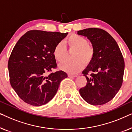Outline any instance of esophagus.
I'll return each instance as SVG.
<instances>
[{
  "instance_id": "esophagus-1",
  "label": "esophagus",
  "mask_w": 132,
  "mask_h": 132,
  "mask_svg": "<svg viewBox=\"0 0 132 132\" xmlns=\"http://www.w3.org/2000/svg\"><path fill=\"white\" fill-rule=\"evenodd\" d=\"M68 76L69 77H77V75H70V74H69V75H68Z\"/></svg>"
}]
</instances>
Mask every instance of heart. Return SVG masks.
<instances>
[{
	"mask_svg": "<svg viewBox=\"0 0 132 132\" xmlns=\"http://www.w3.org/2000/svg\"><path fill=\"white\" fill-rule=\"evenodd\" d=\"M64 44L68 47L69 50H74L72 55L73 61L61 64L59 67L61 70L70 74L77 73L84 68L85 64H89L93 61L94 56V48L88 43L87 39L85 37L72 34L65 40ZM64 45V43H58L53 48V56L59 62L66 59L67 52Z\"/></svg>",
	"mask_w": 132,
	"mask_h": 132,
	"instance_id": "b5f03b06",
	"label": "heart"
}]
</instances>
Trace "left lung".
Returning a JSON list of instances; mask_svg holds the SVG:
<instances>
[{
	"label": "left lung",
	"mask_w": 132,
	"mask_h": 132,
	"mask_svg": "<svg viewBox=\"0 0 132 132\" xmlns=\"http://www.w3.org/2000/svg\"><path fill=\"white\" fill-rule=\"evenodd\" d=\"M77 34L87 37L95 51L93 61L82 72L87 83L79 93L88 103L104 104L115 96L122 85L123 56L116 41L104 30L88 28L79 30Z\"/></svg>",
	"instance_id": "left-lung-1"
}]
</instances>
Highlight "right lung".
Here are the masks:
<instances>
[{
    "label": "right lung",
    "mask_w": 132,
    "mask_h": 132,
    "mask_svg": "<svg viewBox=\"0 0 132 132\" xmlns=\"http://www.w3.org/2000/svg\"><path fill=\"white\" fill-rule=\"evenodd\" d=\"M68 33L29 30L16 43L8 60L11 85L26 103L41 106L57 93L67 75L63 71L46 74L56 68L53 51Z\"/></svg>",
    "instance_id": "add662e5"
}]
</instances>
